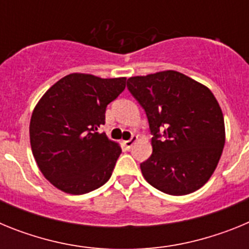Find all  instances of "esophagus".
<instances>
[{"label":"esophagus","instance_id":"34e87169","mask_svg":"<svg viewBox=\"0 0 249 249\" xmlns=\"http://www.w3.org/2000/svg\"><path fill=\"white\" fill-rule=\"evenodd\" d=\"M137 140H138V136L133 135L131 138H129L128 141H123V146L126 147L127 149H131L132 146H133V144H135L136 142H137Z\"/></svg>","mask_w":249,"mask_h":249}]
</instances>
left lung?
Masks as SVG:
<instances>
[{
	"label": "left lung",
	"mask_w": 249,
	"mask_h": 249,
	"mask_svg": "<svg viewBox=\"0 0 249 249\" xmlns=\"http://www.w3.org/2000/svg\"><path fill=\"white\" fill-rule=\"evenodd\" d=\"M148 118L152 155L141 163L144 179L172 196L204 186L226 142L223 113L210 89L177 71L127 80Z\"/></svg>",
	"instance_id": "8db88e82"
}]
</instances>
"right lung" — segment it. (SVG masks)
Returning <instances> with one entry per match:
<instances>
[{
	"label": "right lung",
	"mask_w": 249,
	"mask_h": 249,
	"mask_svg": "<svg viewBox=\"0 0 249 249\" xmlns=\"http://www.w3.org/2000/svg\"><path fill=\"white\" fill-rule=\"evenodd\" d=\"M126 89V77L71 73L38 101L30 122L32 153L39 171L71 195L97 190L111 178L121 147L100 133L106 107Z\"/></svg>",
	"instance_id": "right-lung-1"
}]
</instances>
